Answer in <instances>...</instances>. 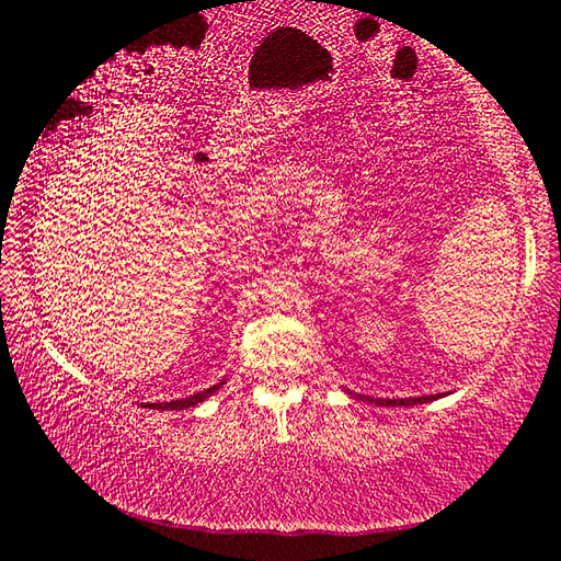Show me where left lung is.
<instances>
[{
  "instance_id": "1",
  "label": "left lung",
  "mask_w": 561,
  "mask_h": 561,
  "mask_svg": "<svg viewBox=\"0 0 561 561\" xmlns=\"http://www.w3.org/2000/svg\"><path fill=\"white\" fill-rule=\"evenodd\" d=\"M360 397V394H358ZM436 397L442 394H424V397H404V400H380V397H360V400H368V402H375V404H382V407H410V404H424V402H432L436 400Z\"/></svg>"
}]
</instances>
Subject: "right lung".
<instances>
[{"mask_svg":"<svg viewBox=\"0 0 561 561\" xmlns=\"http://www.w3.org/2000/svg\"><path fill=\"white\" fill-rule=\"evenodd\" d=\"M222 385H226V380L218 382V385H213V387H208V390H203V392L191 394V397H186V400H174V402H154V404H145V407H149V410H188V407H196L198 402L208 400V397H210L213 392H218Z\"/></svg>","mask_w":561,"mask_h":561,"instance_id":"1","label":"right lung"}]
</instances>
